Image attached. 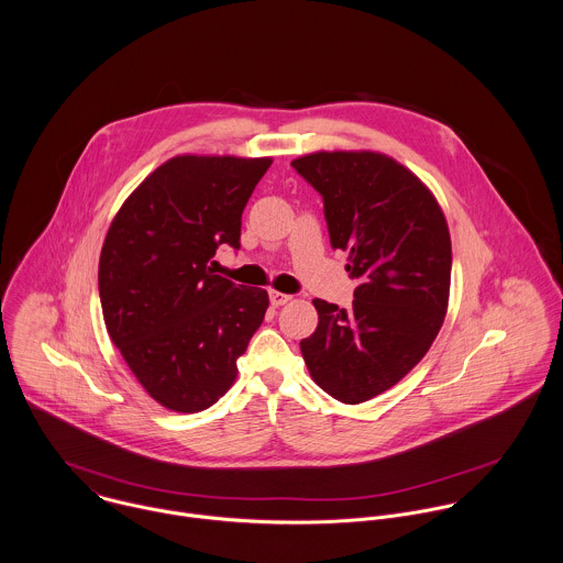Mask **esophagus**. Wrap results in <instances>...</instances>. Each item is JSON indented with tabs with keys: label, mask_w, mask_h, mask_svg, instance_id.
<instances>
[{
	"label": "esophagus",
	"mask_w": 563,
	"mask_h": 563,
	"mask_svg": "<svg viewBox=\"0 0 563 563\" xmlns=\"http://www.w3.org/2000/svg\"><path fill=\"white\" fill-rule=\"evenodd\" d=\"M268 297H271V306H273V308L286 306V303L292 299L290 295H284V292H277V290H271V292H268Z\"/></svg>",
	"instance_id": "esophagus-1"
}]
</instances>
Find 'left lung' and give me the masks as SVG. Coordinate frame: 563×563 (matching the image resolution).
Wrapping results in <instances>:
<instances>
[{
	"label": "left lung",
	"mask_w": 563,
	"mask_h": 563,
	"mask_svg": "<svg viewBox=\"0 0 563 563\" xmlns=\"http://www.w3.org/2000/svg\"><path fill=\"white\" fill-rule=\"evenodd\" d=\"M324 203L333 249L357 279L351 308L314 299L317 331L301 353L317 386L368 401L424 357L449 308L451 234L433 192L379 152H317L292 161Z\"/></svg>",
	"instance_id": "left-lung-1"
}]
</instances>
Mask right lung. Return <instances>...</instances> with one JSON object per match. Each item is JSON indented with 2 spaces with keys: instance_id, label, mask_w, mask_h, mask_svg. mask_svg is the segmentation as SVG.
I'll use <instances>...</instances> for the list:
<instances>
[{
  "instance_id": "right-lung-1",
  "label": "right lung",
  "mask_w": 563,
  "mask_h": 563,
  "mask_svg": "<svg viewBox=\"0 0 563 563\" xmlns=\"http://www.w3.org/2000/svg\"><path fill=\"white\" fill-rule=\"evenodd\" d=\"M273 158L184 154L123 201L99 255L110 340L162 407L195 413L236 382V360L264 321L268 292L214 275L221 244L241 246V217Z\"/></svg>"
}]
</instances>
